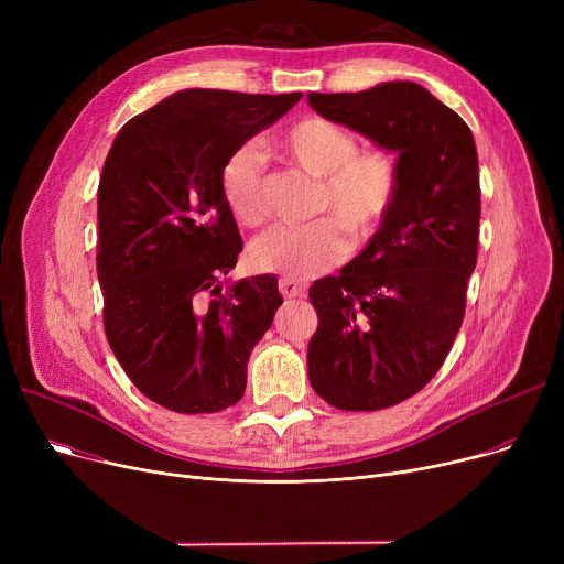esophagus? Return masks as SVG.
Returning <instances> with one entry per match:
<instances>
[{"label": "esophagus", "instance_id": "1", "mask_svg": "<svg viewBox=\"0 0 564 564\" xmlns=\"http://www.w3.org/2000/svg\"><path fill=\"white\" fill-rule=\"evenodd\" d=\"M279 290H281V294H283L285 300H292V297H304V294H306V288H304L300 281L288 279V276H283V279L279 281Z\"/></svg>", "mask_w": 564, "mask_h": 564}]
</instances>
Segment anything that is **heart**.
<instances>
[{
    "label": "heart",
    "instance_id": "b5f03b06",
    "mask_svg": "<svg viewBox=\"0 0 564 564\" xmlns=\"http://www.w3.org/2000/svg\"><path fill=\"white\" fill-rule=\"evenodd\" d=\"M281 151L313 177H319L315 213L334 215L308 226H276L256 237L249 260L258 272L306 279L329 270L349 251L347 232L368 242L389 221L400 196L398 160L383 148H364L329 118L308 116L279 137ZM221 192L232 217L260 226L264 210V158L256 143L235 148L221 169Z\"/></svg>",
    "mask_w": 564,
    "mask_h": 564
}]
</instances>
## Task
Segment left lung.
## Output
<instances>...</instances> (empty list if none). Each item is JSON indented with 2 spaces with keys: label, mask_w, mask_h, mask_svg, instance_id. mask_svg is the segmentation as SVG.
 Returning <instances> with one entry per match:
<instances>
[{
  "label": "left lung",
  "mask_w": 564,
  "mask_h": 564,
  "mask_svg": "<svg viewBox=\"0 0 564 564\" xmlns=\"http://www.w3.org/2000/svg\"><path fill=\"white\" fill-rule=\"evenodd\" d=\"M308 105L398 153L402 185L389 221L338 276L308 290L313 391L343 411L387 409L425 387L462 327L480 232L476 141L416 82L308 94Z\"/></svg>",
  "instance_id": "obj_1"
}]
</instances>
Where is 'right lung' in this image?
Returning <instances> with one entry per match:
<instances>
[{
    "label": "right lung",
    "instance_id": "right-lung-1",
    "mask_svg": "<svg viewBox=\"0 0 564 564\" xmlns=\"http://www.w3.org/2000/svg\"><path fill=\"white\" fill-rule=\"evenodd\" d=\"M300 98L185 88L111 143L98 187L105 334L130 381L164 409L217 413L245 395L251 349L283 300L272 274L219 283L242 251L221 169Z\"/></svg>",
    "mask_w": 564,
    "mask_h": 564
}]
</instances>
